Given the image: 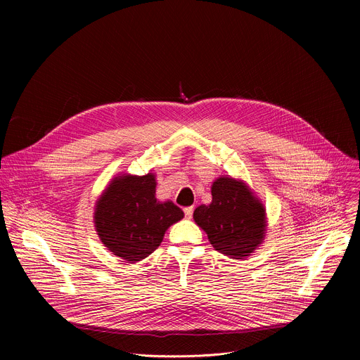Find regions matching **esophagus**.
<instances>
[{
    "label": "esophagus",
    "instance_id": "esophagus-1",
    "mask_svg": "<svg viewBox=\"0 0 360 360\" xmlns=\"http://www.w3.org/2000/svg\"><path fill=\"white\" fill-rule=\"evenodd\" d=\"M184 212H185V218H186V219H191V218H192V214H193V207H186V208H184Z\"/></svg>",
    "mask_w": 360,
    "mask_h": 360
}]
</instances>
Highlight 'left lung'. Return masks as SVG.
<instances>
[{
  "instance_id": "obj_1",
  "label": "left lung",
  "mask_w": 360,
  "mask_h": 360,
  "mask_svg": "<svg viewBox=\"0 0 360 360\" xmlns=\"http://www.w3.org/2000/svg\"><path fill=\"white\" fill-rule=\"evenodd\" d=\"M212 202L193 211L195 224L207 232L211 245L231 259H245L266 236L268 218L262 200L249 185L221 175L211 186Z\"/></svg>"
}]
</instances>
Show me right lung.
Masks as SVG:
<instances>
[{
    "instance_id": "right-lung-1",
    "label": "right lung",
    "mask_w": 360,
    "mask_h": 360,
    "mask_svg": "<svg viewBox=\"0 0 360 360\" xmlns=\"http://www.w3.org/2000/svg\"><path fill=\"white\" fill-rule=\"evenodd\" d=\"M155 172L120 174L95 202L94 226L110 252L135 264L155 250L167 229L184 218L172 200L157 199Z\"/></svg>"
}]
</instances>
